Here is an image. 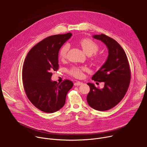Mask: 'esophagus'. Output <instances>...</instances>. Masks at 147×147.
I'll list each match as a JSON object with an SVG mask.
<instances>
[{
    "label": "esophagus",
    "instance_id": "1",
    "mask_svg": "<svg viewBox=\"0 0 147 147\" xmlns=\"http://www.w3.org/2000/svg\"><path fill=\"white\" fill-rule=\"evenodd\" d=\"M82 84V83L81 82H80V81H77V82H76L74 83V86H78L81 85Z\"/></svg>",
    "mask_w": 147,
    "mask_h": 147
}]
</instances>
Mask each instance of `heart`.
Instances as JSON below:
<instances>
[{
    "mask_svg": "<svg viewBox=\"0 0 147 147\" xmlns=\"http://www.w3.org/2000/svg\"><path fill=\"white\" fill-rule=\"evenodd\" d=\"M80 44L84 51L88 55H92L96 53L99 50V45L90 39H84L80 41ZM70 48V45L67 44L63 45L59 51V57L61 59H65L67 57V53ZM94 60L96 62L100 61V57L95 55ZM87 69L83 66H73L70 68L68 73L71 76L76 78H81L83 77V72L87 71Z\"/></svg>",
    "mask_w": 147,
    "mask_h": 147,
    "instance_id": "obj_1",
    "label": "heart"
}]
</instances>
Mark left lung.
I'll list each match as a JSON object with an SVG mask.
<instances>
[{
  "instance_id": "left-lung-1",
  "label": "left lung",
  "mask_w": 147,
  "mask_h": 147,
  "mask_svg": "<svg viewBox=\"0 0 147 147\" xmlns=\"http://www.w3.org/2000/svg\"><path fill=\"white\" fill-rule=\"evenodd\" d=\"M93 37L107 46L109 55L106 62L92 77L95 81L104 82V87L99 89L92 83H87L90 91L87 100L92 108L105 111L115 107L124 98L130 85L131 71L127 55L117 41L103 34Z\"/></svg>"
}]
</instances>
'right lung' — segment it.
<instances>
[{"label":"right lung","instance_id":"obj_1","mask_svg":"<svg viewBox=\"0 0 147 147\" xmlns=\"http://www.w3.org/2000/svg\"><path fill=\"white\" fill-rule=\"evenodd\" d=\"M71 32L48 36L28 53L23 67L25 92L30 101L40 111L52 113L64 106L66 95L73 86L69 80L52 81V71L59 69V51L71 36Z\"/></svg>","mask_w":147,"mask_h":147}]
</instances>
